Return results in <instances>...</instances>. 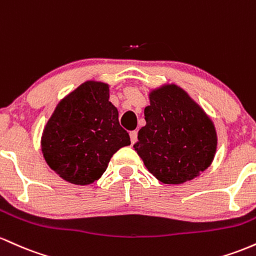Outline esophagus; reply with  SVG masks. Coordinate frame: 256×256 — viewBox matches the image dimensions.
<instances>
[{
    "instance_id": "1",
    "label": "esophagus",
    "mask_w": 256,
    "mask_h": 256,
    "mask_svg": "<svg viewBox=\"0 0 256 256\" xmlns=\"http://www.w3.org/2000/svg\"><path fill=\"white\" fill-rule=\"evenodd\" d=\"M129 136H130V142L132 144H134L138 140V132L136 130H133L129 133Z\"/></svg>"
}]
</instances>
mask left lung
Listing matches in <instances>:
<instances>
[{"instance_id": "left-lung-1", "label": "left lung", "mask_w": 256, "mask_h": 256, "mask_svg": "<svg viewBox=\"0 0 256 256\" xmlns=\"http://www.w3.org/2000/svg\"><path fill=\"white\" fill-rule=\"evenodd\" d=\"M146 124L134 148L160 182L194 179L213 162L218 136L213 120L182 88L164 84L150 93Z\"/></svg>"}]
</instances>
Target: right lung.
I'll list each match as a JSON object with an SVG mask.
<instances>
[{"label": "right lung", "mask_w": 256, "mask_h": 256, "mask_svg": "<svg viewBox=\"0 0 256 256\" xmlns=\"http://www.w3.org/2000/svg\"><path fill=\"white\" fill-rule=\"evenodd\" d=\"M108 98V84L87 81L66 96L48 120L41 140L43 157L66 182H94L114 154L130 145Z\"/></svg>", "instance_id": "add662e5"}]
</instances>
